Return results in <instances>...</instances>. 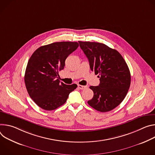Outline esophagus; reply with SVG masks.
Segmentation results:
<instances>
[{
  "label": "esophagus",
  "mask_w": 155,
  "mask_h": 155,
  "mask_svg": "<svg viewBox=\"0 0 155 155\" xmlns=\"http://www.w3.org/2000/svg\"><path fill=\"white\" fill-rule=\"evenodd\" d=\"M78 87L79 89H80L81 90H83V89H87V86H84V85H79V84L78 85Z\"/></svg>",
  "instance_id": "esophagus-1"
}]
</instances>
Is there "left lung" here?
Instances as JSON below:
<instances>
[{
    "label": "left lung",
    "instance_id": "left-lung-1",
    "mask_svg": "<svg viewBox=\"0 0 155 155\" xmlns=\"http://www.w3.org/2000/svg\"><path fill=\"white\" fill-rule=\"evenodd\" d=\"M89 60L91 70L98 74V86H91L93 98L88 104L100 112L110 111L123 101L130 84V73L124 59L118 51L104 44L79 41Z\"/></svg>",
    "mask_w": 155,
    "mask_h": 155
}]
</instances>
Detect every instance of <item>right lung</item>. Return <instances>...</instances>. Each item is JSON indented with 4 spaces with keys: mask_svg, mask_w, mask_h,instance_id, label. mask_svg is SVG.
<instances>
[{
    "mask_svg": "<svg viewBox=\"0 0 155 155\" xmlns=\"http://www.w3.org/2000/svg\"><path fill=\"white\" fill-rule=\"evenodd\" d=\"M79 47L76 42H58L38 48L26 66L25 82L27 91L40 108L51 111L63 105L77 85H66L58 79L65 60Z\"/></svg>",
    "mask_w": 155,
    "mask_h": 155,
    "instance_id": "obj_1",
    "label": "right lung"
}]
</instances>
